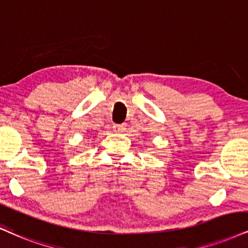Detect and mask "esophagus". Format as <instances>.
<instances>
[{
    "label": "esophagus",
    "mask_w": 248,
    "mask_h": 248,
    "mask_svg": "<svg viewBox=\"0 0 248 248\" xmlns=\"http://www.w3.org/2000/svg\"><path fill=\"white\" fill-rule=\"evenodd\" d=\"M113 130L115 133H122L124 130V126H122V124H114L113 126Z\"/></svg>",
    "instance_id": "esophagus-1"
}]
</instances>
